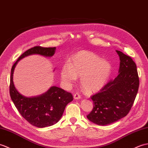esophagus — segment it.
<instances>
[{"instance_id": "obj_1", "label": "esophagus", "mask_w": 148, "mask_h": 148, "mask_svg": "<svg viewBox=\"0 0 148 148\" xmlns=\"http://www.w3.org/2000/svg\"><path fill=\"white\" fill-rule=\"evenodd\" d=\"M73 98H74V99H80L81 98V96L78 93H75L73 95Z\"/></svg>"}]
</instances>
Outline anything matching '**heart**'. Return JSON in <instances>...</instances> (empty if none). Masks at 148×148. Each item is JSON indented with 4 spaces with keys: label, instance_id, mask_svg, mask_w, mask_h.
<instances>
[{
    "label": "heart",
    "instance_id": "heart-1",
    "mask_svg": "<svg viewBox=\"0 0 148 148\" xmlns=\"http://www.w3.org/2000/svg\"><path fill=\"white\" fill-rule=\"evenodd\" d=\"M111 64L107 60L92 52L82 51L71 57L70 64H65L61 70V78L66 85L75 83L81 78V85L88 94L100 90L109 79Z\"/></svg>",
    "mask_w": 148,
    "mask_h": 148
}]
</instances>
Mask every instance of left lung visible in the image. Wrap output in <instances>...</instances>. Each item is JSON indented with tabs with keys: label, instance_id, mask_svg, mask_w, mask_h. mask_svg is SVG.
<instances>
[{
	"label": "left lung",
	"instance_id": "obj_1",
	"mask_svg": "<svg viewBox=\"0 0 148 148\" xmlns=\"http://www.w3.org/2000/svg\"><path fill=\"white\" fill-rule=\"evenodd\" d=\"M120 57L119 75L99 92L91 97L94 103L88 120L99 125H107L125 116L134 104L139 80L136 63L130 56L116 51Z\"/></svg>",
	"mask_w": 148,
	"mask_h": 148
}]
</instances>
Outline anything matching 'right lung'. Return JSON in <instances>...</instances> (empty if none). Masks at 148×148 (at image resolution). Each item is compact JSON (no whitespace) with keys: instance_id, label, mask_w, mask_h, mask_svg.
<instances>
[{"instance_id":"right-lung-1","label":"right lung","mask_w":148,"mask_h":148,"mask_svg":"<svg viewBox=\"0 0 148 148\" xmlns=\"http://www.w3.org/2000/svg\"><path fill=\"white\" fill-rule=\"evenodd\" d=\"M56 49V47H32L21 54L11 68L9 87L11 99L21 116L32 125L38 128L56 123L62 117L65 107L73 101V97L71 93L56 86L51 87L47 92L39 96H25L16 88L13 73L16 64L21 59L34 54L51 58L54 54Z\"/></svg>"}]
</instances>
